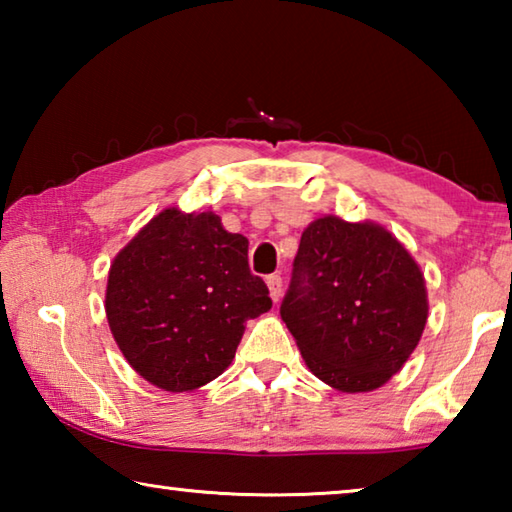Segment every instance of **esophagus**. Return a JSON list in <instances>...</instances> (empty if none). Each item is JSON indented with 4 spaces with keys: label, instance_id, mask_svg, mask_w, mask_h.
I'll list each match as a JSON object with an SVG mask.
<instances>
[{
    "label": "esophagus",
    "instance_id": "obj_1",
    "mask_svg": "<svg viewBox=\"0 0 512 512\" xmlns=\"http://www.w3.org/2000/svg\"><path fill=\"white\" fill-rule=\"evenodd\" d=\"M268 291H271V298L273 302H280L282 298V277L280 275H268Z\"/></svg>",
    "mask_w": 512,
    "mask_h": 512
}]
</instances>
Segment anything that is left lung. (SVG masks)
<instances>
[{"instance_id": "obj_1", "label": "left lung", "mask_w": 512, "mask_h": 512, "mask_svg": "<svg viewBox=\"0 0 512 512\" xmlns=\"http://www.w3.org/2000/svg\"><path fill=\"white\" fill-rule=\"evenodd\" d=\"M280 316L320 381L368 393L409 361L429 300L418 262L393 232L327 214L302 232Z\"/></svg>"}]
</instances>
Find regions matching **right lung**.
<instances>
[{
	"label": "right lung",
	"mask_w": 512,
	"mask_h": 512,
	"mask_svg": "<svg viewBox=\"0 0 512 512\" xmlns=\"http://www.w3.org/2000/svg\"><path fill=\"white\" fill-rule=\"evenodd\" d=\"M248 239L214 212L167 207L112 259L106 316L137 375L169 393L210 384L235 359L246 320L271 309Z\"/></svg>",
	"instance_id": "obj_1"
}]
</instances>
